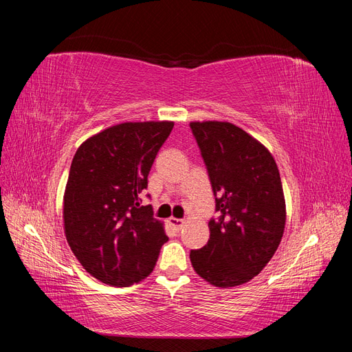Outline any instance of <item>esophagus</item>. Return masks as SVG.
<instances>
[{
    "mask_svg": "<svg viewBox=\"0 0 352 352\" xmlns=\"http://www.w3.org/2000/svg\"><path fill=\"white\" fill-rule=\"evenodd\" d=\"M168 223L172 225L176 230H180L184 226H185V220L184 219H176V217H170L168 219Z\"/></svg>",
    "mask_w": 352,
    "mask_h": 352,
    "instance_id": "esophagus-1",
    "label": "esophagus"
}]
</instances>
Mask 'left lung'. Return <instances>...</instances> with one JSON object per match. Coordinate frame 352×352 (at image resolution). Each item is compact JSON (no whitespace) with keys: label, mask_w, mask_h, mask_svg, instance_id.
<instances>
[{"label":"left lung","mask_w":352,"mask_h":352,"mask_svg":"<svg viewBox=\"0 0 352 352\" xmlns=\"http://www.w3.org/2000/svg\"><path fill=\"white\" fill-rule=\"evenodd\" d=\"M189 126L220 214L210 219V239L190 251V263L211 285L238 286L265 267L283 236L286 208L279 170L267 148L235 124Z\"/></svg>","instance_id":"obj_1"}]
</instances>
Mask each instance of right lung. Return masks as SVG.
<instances>
[{
    "mask_svg": "<svg viewBox=\"0 0 352 352\" xmlns=\"http://www.w3.org/2000/svg\"><path fill=\"white\" fill-rule=\"evenodd\" d=\"M173 126L116 124L85 141L73 157L63 208L66 238L83 269L102 283L145 279L168 241L153 207L141 206V194Z\"/></svg>",
    "mask_w": 352,
    "mask_h": 352,
    "instance_id": "add662e5",
    "label": "right lung"
}]
</instances>
